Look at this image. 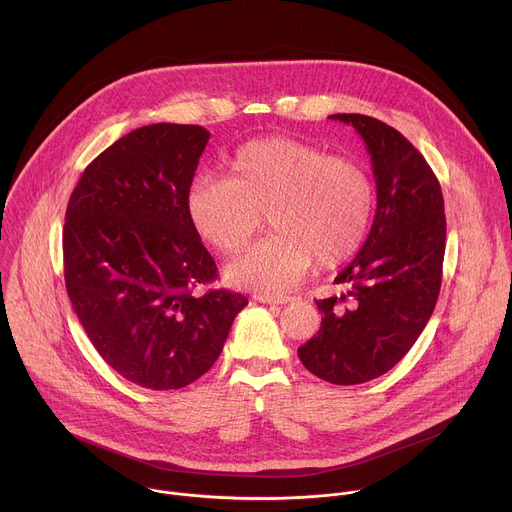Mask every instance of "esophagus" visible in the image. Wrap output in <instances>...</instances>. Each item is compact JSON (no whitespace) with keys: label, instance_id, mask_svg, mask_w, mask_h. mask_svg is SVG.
Here are the masks:
<instances>
[{"label":"esophagus","instance_id":"obj_1","mask_svg":"<svg viewBox=\"0 0 512 512\" xmlns=\"http://www.w3.org/2000/svg\"><path fill=\"white\" fill-rule=\"evenodd\" d=\"M255 300L261 304H287L294 298L289 296H279V294H255Z\"/></svg>","mask_w":512,"mask_h":512}]
</instances>
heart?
Returning a JSON list of instances; mask_svg holds the SVG:
<instances>
[{
	"label": "heart",
	"instance_id": "1",
	"mask_svg": "<svg viewBox=\"0 0 512 512\" xmlns=\"http://www.w3.org/2000/svg\"><path fill=\"white\" fill-rule=\"evenodd\" d=\"M196 233L225 255L243 251L263 227L271 231L229 265L243 287L285 291L312 267L348 259L364 241L375 210V184L360 164L328 156L291 137L253 139L229 162L227 178L200 176L186 200Z\"/></svg>",
	"mask_w": 512,
	"mask_h": 512
}]
</instances>
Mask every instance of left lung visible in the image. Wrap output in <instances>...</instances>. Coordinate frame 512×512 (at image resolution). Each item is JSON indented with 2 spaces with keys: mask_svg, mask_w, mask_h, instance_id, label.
<instances>
[{
  "mask_svg": "<svg viewBox=\"0 0 512 512\" xmlns=\"http://www.w3.org/2000/svg\"><path fill=\"white\" fill-rule=\"evenodd\" d=\"M330 119L352 125L367 143L377 212L367 243L334 279L342 294L316 302L322 324L298 356L328 383L358 385L391 371L431 318L442 287L446 214L440 182L405 135L360 113Z\"/></svg>",
  "mask_w": 512,
  "mask_h": 512,
  "instance_id": "left-lung-1",
  "label": "left lung"
}]
</instances>
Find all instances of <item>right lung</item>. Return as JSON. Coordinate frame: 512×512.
Listing matches in <instances>:
<instances>
[{
  "mask_svg": "<svg viewBox=\"0 0 512 512\" xmlns=\"http://www.w3.org/2000/svg\"><path fill=\"white\" fill-rule=\"evenodd\" d=\"M210 133L139 127L99 154L66 206L64 281L89 340L123 379L182 389L221 354L247 298L198 285L218 269L186 200Z\"/></svg>",
  "mask_w": 512,
  "mask_h": 512,
  "instance_id": "add662e5",
  "label": "right lung"
}]
</instances>
